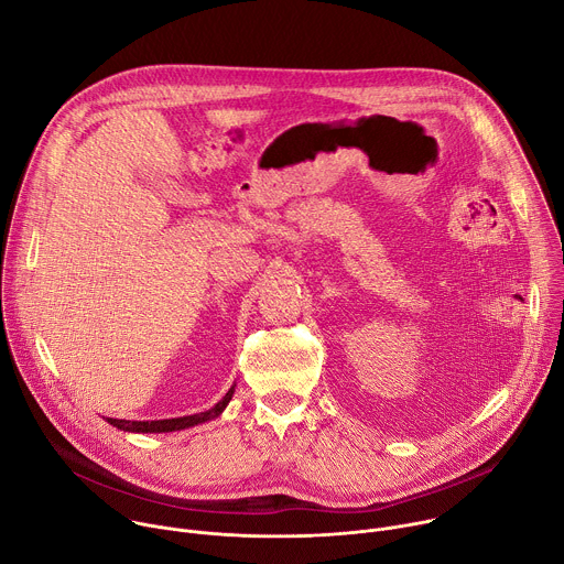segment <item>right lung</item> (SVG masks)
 Listing matches in <instances>:
<instances>
[{"label": "right lung", "instance_id": "obj_1", "mask_svg": "<svg viewBox=\"0 0 564 564\" xmlns=\"http://www.w3.org/2000/svg\"><path fill=\"white\" fill-rule=\"evenodd\" d=\"M234 394V386L225 392V397L218 401V404L205 413H196V415H187V417H174V420H153V422H129V420H111L107 417L109 424H113L116 429L120 431H127V433H172V431H183V429H189V426H196V424H203L207 420H214L218 417L225 406L229 404V399Z\"/></svg>", "mask_w": 564, "mask_h": 564}]
</instances>
